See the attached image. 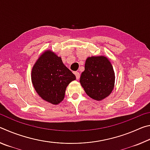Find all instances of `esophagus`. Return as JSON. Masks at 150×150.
<instances>
[{"mask_svg": "<svg viewBox=\"0 0 150 150\" xmlns=\"http://www.w3.org/2000/svg\"><path fill=\"white\" fill-rule=\"evenodd\" d=\"M75 75L76 76V79H79L80 78V73L79 72H75Z\"/></svg>", "mask_w": 150, "mask_h": 150, "instance_id": "1", "label": "esophagus"}]
</instances>
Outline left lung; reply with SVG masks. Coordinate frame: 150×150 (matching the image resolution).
Listing matches in <instances>:
<instances>
[{"label":"left lung","mask_w":150,"mask_h":150,"mask_svg":"<svg viewBox=\"0 0 150 150\" xmlns=\"http://www.w3.org/2000/svg\"><path fill=\"white\" fill-rule=\"evenodd\" d=\"M113 67L104 56L88 57L85 71L81 73L80 83L87 95L96 100L107 97L115 87Z\"/></svg>","instance_id":"left-lung-1"}]
</instances>
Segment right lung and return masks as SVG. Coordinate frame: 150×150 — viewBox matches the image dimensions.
Segmentation results:
<instances>
[{"label": "right lung", "instance_id": "add662e5", "mask_svg": "<svg viewBox=\"0 0 150 150\" xmlns=\"http://www.w3.org/2000/svg\"><path fill=\"white\" fill-rule=\"evenodd\" d=\"M75 75L65 67L62 58L50 51L44 52L32 71L35 90L43 99L57 105L64 98L66 87Z\"/></svg>", "mask_w": 150, "mask_h": 150}]
</instances>
